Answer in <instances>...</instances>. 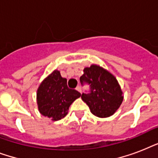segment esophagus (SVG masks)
<instances>
[{
	"label": "esophagus",
	"instance_id": "34e87169",
	"mask_svg": "<svg viewBox=\"0 0 158 158\" xmlns=\"http://www.w3.org/2000/svg\"><path fill=\"white\" fill-rule=\"evenodd\" d=\"M77 90V91L78 92H79V93H80V94H82V90H81V88H80V87L79 86H77L76 87V89H75Z\"/></svg>",
	"mask_w": 158,
	"mask_h": 158
}]
</instances>
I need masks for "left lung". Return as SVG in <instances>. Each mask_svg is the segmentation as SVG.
<instances>
[{
    "label": "left lung",
    "mask_w": 158,
    "mask_h": 158,
    "mask_svg": "<svg viewBox=\"0 0 158 158\" xmlns=\"http://www.w3.org/2000/svg\"><path fill=\"white\" fill-rule=\"evenodd\" d=\"M84 72L80 77V82L90 84L91 93L82 94V100L98 117L106 118L112 115L119 109L124 99L116 78L107 69L95 64L85 67Z\"/></svg>",
    "instance_id": "left-lung-1"
}]
</instances>
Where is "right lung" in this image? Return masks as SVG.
Returning a JSON list of instances; mask_svg holds the SVG:
<instances>
[{
	"label": "right lung",
	"instance_id": "right-lung-1",
	"mask_svg": "<svg viewBox=\"0 0 158 158\" xmlns=\"http://www.w3.org/2000/svg\"><path fill=\"white\" fill-rule=\"evenodd\" d=\"M81 94L67 86V79L55 69L43 79L37 91L39 112L52 120H59L68 114L69 106Z\"/></svg>",
	"mask_w": 158,
	"mask_h": 158
}]
</instances>
